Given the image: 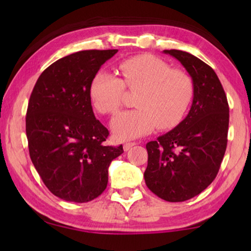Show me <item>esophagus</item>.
Here are the masks:
<instances>
[{"mask_svg": "<svg viewBox=\"0 0 251 251\" xmlns=\"http://www.w3.org/2000/svg\"><path fill=\"white\" fill-rule=\"evenodd\" d=\"M136 145V143L135 142H129V143H125L124 144V151H128L129 148H131L133 146H135Z\"/></svg>", "mask_w": 251, "mask_h": 251, "instance_id": "obj_1", "label": "esophagus"}]
</instances>
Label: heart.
<instances>
[{
	"mask_svg": "<svg viewBox=\"0 0 251 251\" xmlns=\"http://www.w3.org/2000/svg\"><path fill=\"white\" fill-rule=\"evenodd\" d=\"M122 77L99 72L90 85L94 107L103 115H115L120 110L125 90L137 93L135 109L114 118L112 130L120 141H129L146 135L157 127L169 129L179 123L192 103L194 83L185 71L154 55H138L118 66Z\"/></svg>",
	"mask_w": 251,
	"mask_h": 251,
	"instance_id": "1",
	"label": "heart"
}]
</instances>
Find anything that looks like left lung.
<instances>
[{
	"mask_svg": "<svg viewBox=\"0 0 251 251\" xmlns=\"http://www.w3.org/2000/svg\"><path fill=\"white\" fill-rule=\"evenodd\" d=\"M177 58L194 83L188 115L175 128L146 144L144 178L151 192L166 201H185L201 194L219 172L227 147L229 106L217 74L201 59L178 50Z\"/></svg>",
	"mask_w": 251,
	"mask_h": 251,
	"instance_id": "1",
	"label": "left lung"
}]
</instances>
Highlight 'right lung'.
<instances>
[{
	"label": "right lung",
	"instance_id": "obj_1",
	"mask_svg": "<svg viewBox=\"0 0 251 251\" xmlns=\"http://www.w3.org/2000/svg\"><path fill=\"white\" fill-rule=\"evenodd\" d=\"M117 50H79L50 65L34 86L26 112L28 151L49 190L66 201H91L106 189L108 167L124 152L106 146L90 85Z\"/></svg>",
	"mask_w": 251,
	"mask_h": 251
}]
</instances>
